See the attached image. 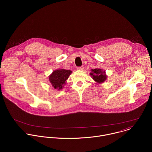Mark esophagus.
I'll use <instances>...</instances> for the list:
<instances>
[{
	"label": "esophagus",
	"mask_w": 152,
	"mask_h": 152,
	"mask_svg": "<svg viewBox=\"0 0 152 152\" xmlns=\"http://www.w3.org/2000/svg\"><path fill=\"white\" fill-rule=\"evenodd\" d=\"M84 69V67L82 66V67H77V70H83Z\"/></svg>",
	"instance_id": "1"
}]
</instances>
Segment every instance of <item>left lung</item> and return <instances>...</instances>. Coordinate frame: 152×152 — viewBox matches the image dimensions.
Listing matches in <instances>:
<instances>
[{
	"label": "left lung",
	"instance_id": "left-lung-1",
	"mask_svg": "<svg viewBox=\"0 0 152 152\" xmlns=\"http://www.w3.org/2000/svg\"><path fill=\"white\" fill-rule=\"evenodd\" d=\"M90 75L92 76V78L98 83H102L106 80L107 79V76L105 74V71L100 69H95L91 70V73Z\"/></svg>",
	"mask_w": 152,
	"mask_h": 152
}]
</instances>
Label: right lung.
Instances as JSON below:
<instances>
[{
  "mask_svg": "<svg viewBox=\"0 0 152 152\" xmlns=\"http://www.w3.org/2000/svg\"><path fill=\"white\" fill-rule=\"evenodd\" d=\"M72 73V72L71 70H56L49 76V81L55 89L61 90L64 87V85L66 84V80Z\"/></svg>",
  "mask_w": 152,
  "mask_h": 152,
  "instance_id": "right-lung-1",
  "label": "right lung"
}]
</instances>
